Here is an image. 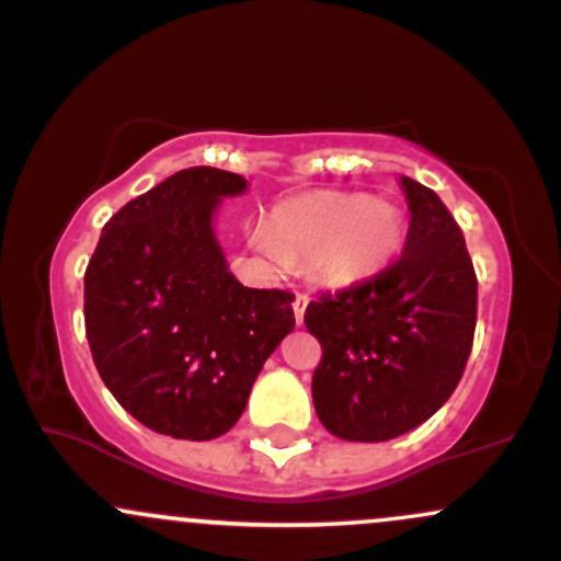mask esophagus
<instances>
[{"instance_id":"obj_1","label":"esophagus","mask_w":561,"mask_h":561,"mask_svg":"<svg viewBox=\"0 0 561 561\" xmlns=\"http://www.w3.org/2000/svg\"><path fill=\"white\" fill-rule=\"evenodd\" d=\"M307 302H310V297H307L305 291H297V297H294V316H297V323L305 321Z\"/></svg>"}]
</instances>
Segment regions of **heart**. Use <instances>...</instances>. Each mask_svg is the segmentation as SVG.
Segmentation results:
<instances>
[{"mask_svg": "<svg viewBox=\"0 0 561 561\" xmlns=\"http://www.w3.org/2000/svg\"><path fill=\"white\" fill-rule=\"evenodd\" d=\"M259 245L278 259H312L331 283L377 275L401 249V210L388 201L347 192H307L275 208Z\"/></svg>", "mask_w": 561, "mask_h": 561, "instance_id": "1", "label": "heart"}]
</instances>
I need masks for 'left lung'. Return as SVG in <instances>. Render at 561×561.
<instances>
[{
  "instance_id": "1",
  "label": "left lung",
  "mask_w": 561,
  "mask_h": 561,
  "mask_svg": "<svg viewBox=\"0 0 561 561\" xmlns=\"http://www.w3.org/2000/svg\"><path fill=\"white\" fill-rule=\"evenodd\" d=\"M409 232L382 273L307 305L321 342L312 375L318 420L345 442H388L447 403L476 331V273L442 197L401 176Z\"/></svg>"
}]
</instances>
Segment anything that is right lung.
Listing matches in <instances>:
<instances>
[{
  "mask_svg": "<svg viewBox=\"0 0 561 561\" xmlns=\"http://www.w3.org/2000/svg\"><path fill=\"white\" fill-rule=\"evenodd\" d=\"M245 179L197 165L125 203L85 270V334L106 388L162 436L210 442L238 423L264 360L294 329V294L249 288L214 234Z\"/></svg>",
  "mask_w": 561,
  "mask_h": 561,
  "instance_id": "1",
  "label": "right lung"
}]
</instances>
